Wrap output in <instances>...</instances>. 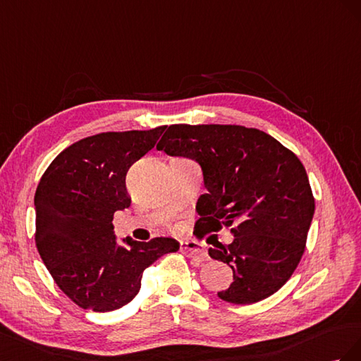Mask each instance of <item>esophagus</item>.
<instances>
[{
    "mask_svg": "<svg viewBox=\"0 0 361 361\" xmlns=\"http://www.w3.org/2000/svg\"><path fill=\"white\" fill-rule=\"evenodd\" d=\"M181 251L188 254L189 259H192L197 264L207 260V251L198 242H181Z\"/></svg>",
    "mask_w": 361,
    "mask_h": 361,
    "instance_id": "1",
    "label": "esophagus"
}]
</instances>
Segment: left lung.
Returning a JSON list of instances; mask_svg holds the SVG:
<instances>
[{
    "mask_svg": "<svg viewBox=\"0 0 361 361\" xmlns=\"http://www.w3.org/2000/svg\"><path fill=\"white\" fill-rule=\"evenodd\" d=\"M157 149L201 164L207 193L197 202V235L233 226L230 245L209 248L233 269L221 300L254 304L280 290L301 262L314 214L301 160L264 131L219 123L169 126Z\"/></svg>",
    "mask_w": 361,
    "mask_h": 361,
    "instance_id": "1",
    "label": "left lung"
}]
</instances>
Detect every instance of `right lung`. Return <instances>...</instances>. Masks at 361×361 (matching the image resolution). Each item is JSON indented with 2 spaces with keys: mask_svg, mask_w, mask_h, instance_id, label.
<instances>
[{
  "mask_svg": "<svg viewBox=\"0 0 361 361\" xmlns=\"http://www.w3.org/2000/svg\"><path fill=\"white\" fill-rule=\"evenodd\" d=\"M166 126L107 131L61 151L40 178L35 240L40 259L71 301L85 310L111 312L140 290L142 274L161 255L178 251L171 238L118 245L113 214L128 209L126 177L151 151Z\"/></svg>",
  "mask_w": 361,
  "mask_h": 361,
  "instance_id": "add662e5",
  "label": "right lung"
}]
</instances>
